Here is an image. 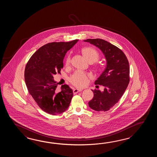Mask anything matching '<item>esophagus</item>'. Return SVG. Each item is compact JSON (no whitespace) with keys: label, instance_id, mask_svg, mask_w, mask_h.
Instances as JSON below:
<instances>
[{"label":"esophagus","instance_id":"34e87169","mask_svg":"<svg viewBox=\"0 0 157 157\" xmlns=\"http://www.w3.org/2000/svg\"><path fill=\"white\" fill-rule=\"evenodd\" d=\"M82 90V89H74V93H78V92H80V91H81Z\"/></svg>","mask_w":157,"mask_h":157}]
</instances>
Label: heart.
Wrapping results in <instances>:
<instances>
[{
    "label": "heart",
    "instance_id": "heart-1",
    "mask_svg": "<svg viewBox=\"0 0 157 157\" xmlns=\"http://www.w3.org/2000/svg\"><path fill=\"white\" fill-rule=\"evenodd\" d=\"M82 53L89 62L94 63L97 62L99 58V54L97 50L91 47H85L82 49ZM71 62L70 56L66 59V64L68 66ZM89 75L81 70H77L71 76V82L74 85L77 87L85 86L88 82Z\"/></svg>",
    "mask_w": 157,
    "mask_h": 157
}]
</instances>
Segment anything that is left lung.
Here are the masks:
<instances>
[{
    "mask_svg": "<svg viewBox=\"0 0 157 157\" xmlns=\"http://www.w3.org/2000/svg\"><path fill=\"white\" fill-rule=\"evenodd\" d=\"M98 48L105 57L106 67L95 81L104 87L103 91L92 90L93 98L89 102L90 108L98 112L107 111L123 95L130 81V67L127 57L117 47L100 39L83 40Z\"/></svg>",
    "mask_w": 157,
    "mask_h": 157,
    "instance_id": "1",
    "label": "left lung"
}]
</instances>
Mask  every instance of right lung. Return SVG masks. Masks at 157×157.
Segmentation results:
<instances>
[{
    "mask_svg": "<svg viewBox=\"0 0 157 157\" xmlns=\"http://www.w3.org/2000/svg\"><path fill=\"white\" fill-rule=\"evenodd\" d=\"M78 41L47 44L33 54L26 66L25 80L28 91L39 107L47 113H62L70 104L73 91L64 85L58 92L53 76L60 73L66 54Z\"/></svg>",
    "mask_w": 157,
    "mask_h": 157,
    "instance_id": "add662e5",
    "label": "right lung"
}]
</instances>
